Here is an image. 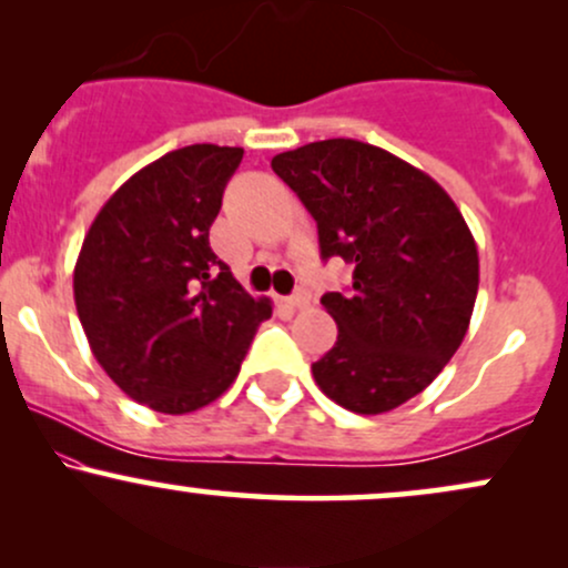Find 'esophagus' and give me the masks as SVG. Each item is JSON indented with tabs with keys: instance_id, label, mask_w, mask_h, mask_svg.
Masks as SVG:
<instances>
[{
	"instance_id": "obj_1",
	"label": "esophagus",
	"mask_w": 568,
	"mask_h": 568,
	"mask_svg": "<svg viewBox=\"0 0 568 568\" xmlns=\"http://www.w3.org/2000/svg\"><path fill=\"white\" fill-rule=\"evenodd\" d=\"M310 302H312V296L306 291H296V293H293V296L285 298V304H288L291 310H306V306H310Z\"/></svg>"
}]
</instances>
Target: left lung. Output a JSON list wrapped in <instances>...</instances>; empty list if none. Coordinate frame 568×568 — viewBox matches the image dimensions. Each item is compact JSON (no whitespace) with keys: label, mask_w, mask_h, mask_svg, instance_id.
<instances>
[{"label":"left lung","mask_w":568,"mask_h":568,"mask_svg":"<svg viewBox=\"0 0 568 568\" xmlns=\"http://www.w3.org/2000/svg\"><path fill=\"white\" fill-rule=\"evenodd\" d=\"M317 221L323 258L355 264L349 293H325L338 325L317 387L355 414H387L446 368L470 328L478 245L446 189L425 171L355 139L272 158Z\"/></svg>","instance_id":"left-lung-1"}]
</instances>
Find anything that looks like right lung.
<instances>
[{"mask_svg":"<svg viewBox=\"0 0 568 568\" xmlns=\"http://www.w3.org/2000/svg\"><path fill=\"white\" fill-rule=\"evenodd\" d=\"M240 146L192 143L141 168L98 211L74 266V304L95 361L128 397L189 414L237 379L272 317L213 253L211 224Z\"/></svg>","mask_w":568,"mask_h":568,"instance_id":"add662e5","label":"right lung"}]
</instances>
